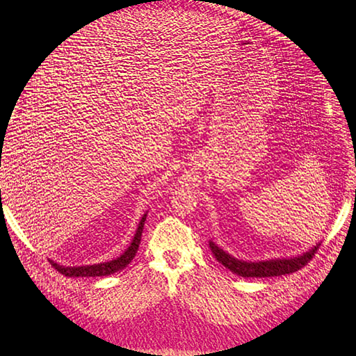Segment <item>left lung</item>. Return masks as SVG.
I'll list each match as a JSON object with an SVG mask.
<instances>
[{
  "label": "left lung",
  "mask_w": 356,
  "mask_h": 356,
  "mask_svg": "<svg viewBox=\"0 0 356 356\" xmlns=\"http://www.w3.org/2000/svg\"><path fill=\"white\" fill-rule=\"evenodd\" d=\"M319 245L321 243H316L312 250H309L303 255L293 258H276V260L266 261H243L232 257L229 252L222 251L218 245H215L212 241H209L211 251L218 260V263H221L225 268H229L230 272L242 277H272L294 273L300 270L301 267H305L312 258H314Z\"/></svg>",
  "instance_id": "1"
}]
</instances>
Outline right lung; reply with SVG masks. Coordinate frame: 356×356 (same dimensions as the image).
<instances>
[{
    "mask_svg": "<svg viewBox=\"0 0 356 356\" xmlns=\"http://www.w3.org/2000/svg\"><path fill=\"white\" fill-rule=\"evenodd\" d=\"M145 218H147V213H144V217L141 218V221H139L136 233H135L134 239H132L131 245H129L127 250L120 257L114 258V260H111V261L99 263V264H89V266H79V267H65V266H60V264L50 260V264L55 267L59 273L65 275L68 277L108 276V275H113V273H115L118 270H123V268L134 260V257H135L138 248H139V243H141V236H143V229H144Z\"/></svg>",
    "mask_w": 356,
    "mask_h": 356,
    "instance_id": "obj_1",
    "label": "right lung"
}]
</instances>
